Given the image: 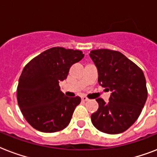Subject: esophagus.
Masks as SVG:
<instances>
[{"label": "esophagus", "mask_w": 157, "mask_h": 157, "mask_svg": "<svg viewBox=\"0 0 157 157\" xmlns=\"http://www.w3.org/2000/svg\"><path fill=\"white\" fill-rule=\"evenodd\" d=\"M81 100L83 102H86V101H89V98L86 96H81Z\"/></svg>", "instance_id": "obj_1"}]
</instances>
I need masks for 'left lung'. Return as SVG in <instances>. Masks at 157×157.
I'll return each instance as SVG.
<instances>
[{
    "label": "left lung",
    "instance_id": "left-lung-1",
    "mask_svg": "<svg viewBox=\"0 0 157 157\" xmlns=\"http://www.w3.org/2000/svg\"><path fill=\"white\" fill-rule=\"evenodd\" d=\"M90 56L98 68V84L112 91L109 101L98 98L97 112L91 115L99 131L117 134L128 129L139 118L147 98L142 69L119 51L100 49Z\"/></svg>",
    "mask_w": 157,
    "mask_h": 157
}]
</instances>
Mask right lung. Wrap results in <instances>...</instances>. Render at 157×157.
<instances>
[{
    "label": "right lung",
    "instance_id": "1",
    "mask_svg": "<svg viewBox=\"0 0 157 157\" xmlns=\"http://www.w3.org/2000/svg\"><path fill=\"white\" fill-rule=\"evenodd\" d=\"M84 55L81 50L53 47L24 67L18 80L17 100L23 116L34 129L54 133L68 125L81 98L64 95L59 83Z\"/></svg>",
    "mask_w": 157,
    "mask_h": 157
}]
</instances>
